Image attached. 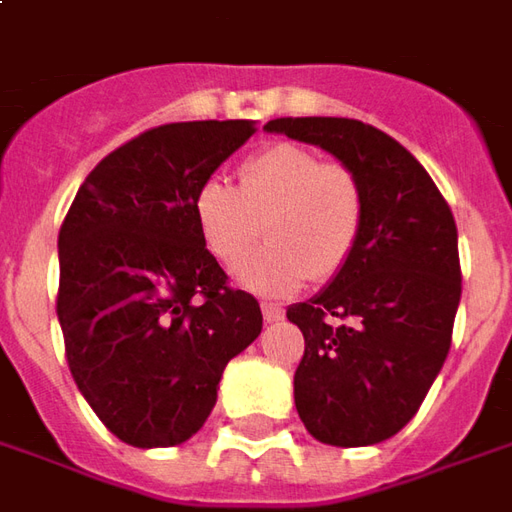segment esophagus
<instances>
[{
  "mask_svg": "<svg viewBox=\"0 0 512 512\" xmlns=\"http://www.w3.org/2000/svg\"><path fill=\"white\" fill-rule=\"evenodd\" d=\"M263 318H266L268 324H274V321H282V316H285V307L277 305V302H263Z\"/></svg>",
  "mask_w": 512,
  "mask_h": 512,
  "instance_id": "obj_1",
  "label": "esophagus"
}]
</instances>
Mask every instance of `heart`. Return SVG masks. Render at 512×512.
<instances>
[{"label": "heart", "instance_id": "obj_1", "mask_svg": "<svg viewBox=\"0 0 512 512\" xmlns=\"http://www.w3.org/2000/svg\"><path fill=\"white\" fill-rule=\"evenodd\" d=\"M194 221L207 252L238 268L255 252L266 219L271 244L241 271L246 288L268 296L327 282L355 257L366 227V185L352 166L316 149L277 141L244 160L238 188L210 177L196 188Z\"/></svg>", "mask_w": 512, "mask_h": 512}]
</instances>
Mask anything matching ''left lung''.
<instances>
[{
  "instance_id": "obj_1",
  "label": "left lung",
  "mask_w": 512,
  "mask_h": 512,
  "mask_svg": "<svg viewBox=\"0 0 512 512\" xmlns=\"http://www.w3.org/2000/svg\"><path fill=\"white\" fill-rule=\"evenodd\" d=\"M266 130L327 149L366 185L355 257L288 318L305 335L293 399L307 432L332 446L380 443L416 416L452 346L455 216L416 157L371 124L307 116Z\"/></svg>"
}]
</instances>
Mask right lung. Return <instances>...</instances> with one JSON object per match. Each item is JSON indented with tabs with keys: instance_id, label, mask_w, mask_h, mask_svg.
<instances>
[{
	"instance_id": "obj_1",
	"label": "right lung",
	"mask_w": 512,
	"mask_h": 512,
	"mask_svg": "<svg viewBox=\"0 0 512 512\" xmlns=\"http://www.w3.org/2000/svg\"><path fill=\"white\" fill-rule=\"evenodd\" d=\"M255 124L177 121L96 166L57 235V321L71 377L99 421L141 449L202 430L224 366L263 330L194 221L196 188Z\"/></svg>"
}]
</instances>
